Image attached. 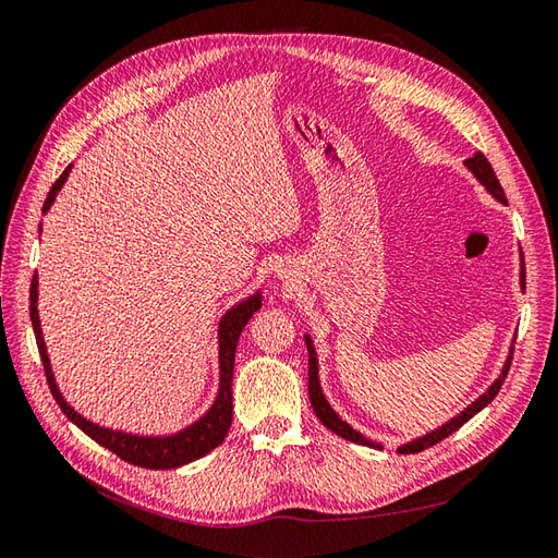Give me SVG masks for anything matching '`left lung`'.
Wrapping results in <instances>:
<instances>
[{
	"label": "left lung",
	"instance_id": "1",
	"mask_svg": "<svg viewBox=\"0 0 558 558\" xmlns=\"http://www.w3.org/2000/svg\"><path fill=\"white\" fill-rule=\"evenodd\" d=\"M466 167L474 171V174L478 177V181L485 185V189H488L499 203H507V195H505V191H502V185H499V181H497V177H495V171H493V167H490V162H488V157H485L483 153H476L474 157H469L466 160ZM523 274V270H521ZM521 284H523V276H521ZM306 347H308V398H311V408H313V412H316V417L330 428V432H335L337 436H341V438H347V440H351V442H359V446H375V442H369L367 438H363L359 432H353V428L347 424V422H341V417H337V412L330 408V403L325 401V396H323V391H320V384H318V363H316V351H313V344H311V339L306 337ZM511 359H513V349H511V353H509V359H507V363H505V369H502V375H499V379L493 384V387L485 391L476 403H471L460 417H454V420H450L446 426H440V428H436L434 434H428V436H424V438H417V440H412V442H408V446H403L401 448V452L403 454H410V452H420V450H426V448H432V446H436V442H440L442 438H448L450 434H454L457 428H460L462 424H466L471 417L476 415V412H481L485 405H488L493 398L499 393V389H502V381H505V377L509 375V367H511Z\"/></svg>",
	"mask_w": 558,
	"mask_h": 558
}]
</instances>
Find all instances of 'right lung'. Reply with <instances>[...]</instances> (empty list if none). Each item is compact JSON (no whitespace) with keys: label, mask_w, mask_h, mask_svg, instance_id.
<instances>
[{"label":"right lung","mask_w":558,"mask_h":558,"mask_svg":"<svg viewBox=\"0 0 558 558\" xmlns=\"http://www.w3.org/2000/svg\"><path fill=\"white\" fill-rule=\"evenodd\" d=\"M68 174H70V165L65 167L63 174L56 179V183L51 185V191L45 199V207H41V211H47L51 207L53 197H56V193L61 191V185L65 183ZM259 308H262L259 296H252V299H247V302H242L240 306H235L233 311H228L223 320H221V327H219L221 387H219L217 401H214V405H211L207 415L199 422H195L193 426L185 428V432L177 434V436L141 438V436L112 432V428L96 426V424L84 420L82 415H77V412L63 401V396L59 393V389H56L47 347H45V339H41V327H39V316H37V274L33 276V282H31V320H33L35 341H37V349H39V359H41V365H45V377H47L51 396L56 398V403H59V408L63 410V415L70 422H75L84 434L98 442V446H104L110 452H116L120 460L130 462L134 466H143V469H177L181 464L199 460V457H205L209 450L221 446L223 438L228 436V428H231V420H233L231 387H233L235 347H238V339H240L242 330H245V325L250 323V318Z\"/></svg>","instance_id":"1"}]
</instances>
